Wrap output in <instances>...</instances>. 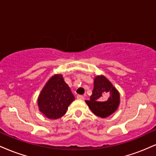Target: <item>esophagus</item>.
<instances>
[{
    "mask_svg": "<svg viewBox=\"0 0 156 156\" xmlns=\"http://www.w3.org/2000/svg\"><path fill=\"white\" fill-rule=\"evenodd\" d=\"M77 98H78V100H83L84 97L83 95H80V94H78V95H77Z\"/></svg>",
    "mask_w": 156,
    "mask_h": 156,
    "instance_id": "obj_1",
    "label": "esophagus"
}]
</instances>
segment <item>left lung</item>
<instances>
[{"instance_id": "8db88e82", "label": "left lung", "mask_w": 156, "mask_h": 156, "mask_svg": "<svg viewBox=\"0 0 156 156\" xmlns=\"http://www.w3.org/2000/svg\"><path fill=\"white\" fill-rule=\"evenodd\" d=\"M120 103L119 92L106 77L101 75L94 78V89L86 103L98 117H108L117 110Z\"/></svg>"}]
</instances>
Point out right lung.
Instances as JSON below:
<instances>
[{"label":"right lung","mask_w":156,"mask_h":156,"mask_svg":"<svg viewBox=\"0 0 156 156\" xmlns=\"http://www.w3.org/2000/svg\"><path fill=\"white\" fill-rule=\"evenodd\" d=\"M75 97L62 74L51 76L37 99L39 112L51 119H57L67 112Z\"/></svg>","instance_id":"obj_1"}]
</instances>
